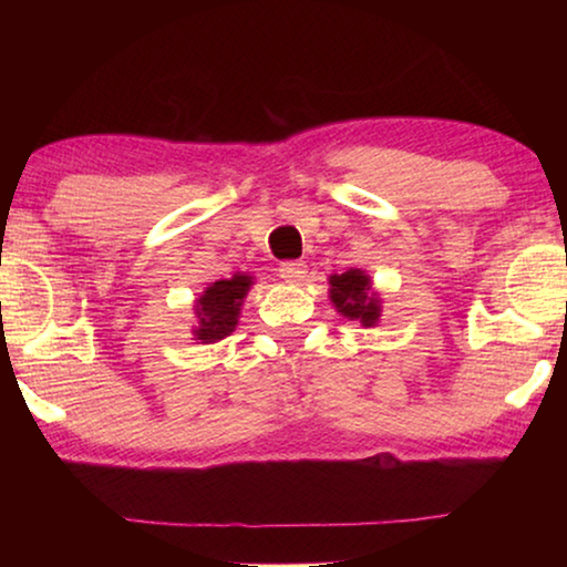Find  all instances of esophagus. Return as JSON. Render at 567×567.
Segmentation results:
<instances>
[{"label":"esophagus","mask_w":567,"mask_h":567,"mask_svg":"<svg viewBox=\"0 0 567 567\" xmlns=\"http://www.w3.org/2000/svg\"><path fill=\"white\" fill-rule=\"evenodd\" d=\"M280 275H282V280L300 285V282H305V277H307V267L302 262H282Z\"/></svg>","instance_id":"34e87169"}]
</instances>
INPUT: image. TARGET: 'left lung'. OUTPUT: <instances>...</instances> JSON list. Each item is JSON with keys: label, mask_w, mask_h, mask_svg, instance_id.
I'll use <instances>...</instances> for the list:
<instances>
[{"label": "left lung", "mask_w": 567, "mask_h": 567, "mask_svg": "<svg viewBox=\"0 0 567 567\" xmlns=\"http://www.w3.org/2000/svg\"><path fill=\"white\" fill-rule=\"evenodd\" d=\"M330 300L338 312L348 320L362 322V328H372L380 320V297L372 292L370 275L362 270H348L330 277Z\"/></svg>", "instance_id": "left-lung-1"}]
</instances>
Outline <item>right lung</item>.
Here are the masks:
<instances>
[{
  "label": "right lung",
  "mask_w": 567,
  "mask_h": 567,
  "mask_svg": "<svg viewBox=\"0 0 567 567\" xmlns=\"http://www.w3.org/2000/svg\"><path fill=\"white\" fill-rule=\"evenodd\" d=\"M252 285V277L247 272H237L229 280H217L209 285L195 302V340L213 344L225 340L229 332H235L239 307H243L245 295Z\"/></svg>",
  "instance_id": "obj_1"
}]
</instances>
